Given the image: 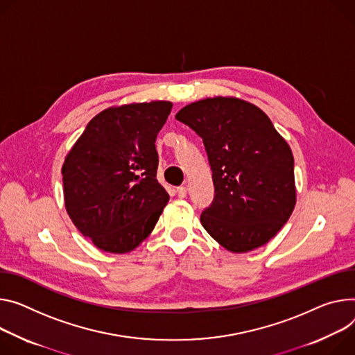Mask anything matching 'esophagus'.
I'll return each mask as SVG.
<instances>
[{"label":"esophagus","instance_id":"obj_1","mask_svg":"<svg viewBox=\"0 0 355 355\" xmlns=\"http://www.w3.org/2000/svg\"><path fill=\"white\" fill-rule=\"evenodd\" d=\"M177 196L180 198H185L187 197V187H184V185L177 187Z\"/></svg>","mask_w":355,"mask_h":355}]
</instances>
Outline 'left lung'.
<instances>
[{"instance_id": "1", "label": "left lung", "mask_w": 355, "mask_h": 355, "mask_svg": "<svg viewBox=\"0 0 355 355\" xmlns=\"http://www.w3.org/2000/svg\"><path fill=\"white\" fill-rule=\"evenodd\" d=\"M175 119L204 141L215 196L201 214L205 231L225 249L243 253L268 243L296 205L295 159L270 119L236 98H208Z\"/></svg>"}]
</instances>
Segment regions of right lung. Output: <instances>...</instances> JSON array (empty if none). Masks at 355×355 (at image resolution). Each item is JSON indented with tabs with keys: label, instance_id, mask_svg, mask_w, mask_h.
I'll return each mask as SVG.
<instances>
[{
	"label": "right lung",
	"instance_id": "right-lung-1",
	"mask_svg": "<svg viewBox=\"0 0 355 355\" xmlns=\"http://www.w3.org/2000/svg\"><path fill=\"white\" fill-rule=\"evenodd\" d=\"M171 107L164 101L109 107L87 123L65 158L68 215L105 252L137 248L170 200L155 178V139Z\"/></svg>",
	"mask_w": 355,
	"mask_h": 355
}]
</instances>
